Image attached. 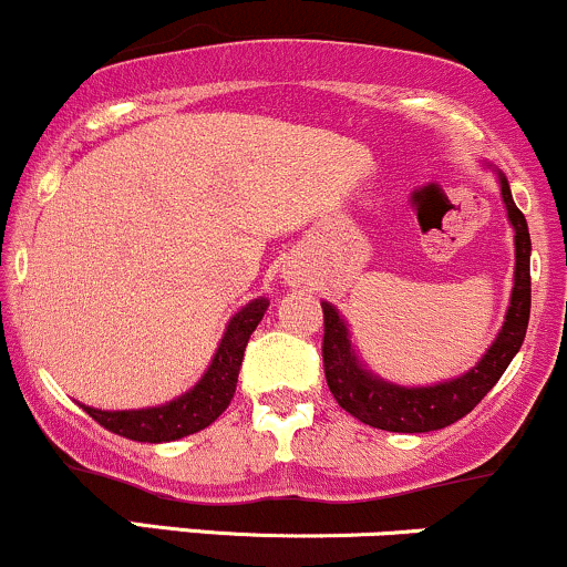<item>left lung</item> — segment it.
Wrapping results in <instances>:
<instances>
[{
	"label": "left lung",
	"mask_w": 567,
	"mask_h": 567,
	"mask_svg": "<svg viewBox=\"0 0 567 567\" xmlns=\"http://www.w3.org/2000/svg\"><path fill=\"white\" fill-rule=\"evenodd\" d=\"M498 184L506 216H509L514 229L512 301L509 309H506L504 328L498 330L493 347L464 375L434 383V386H400V383L379 379L357 360L349 341V328L336 311V306L328 301L322 303L324 379H328V386L338 405L354 419H360L362 424L408 434L451 426L480 405V400L496 386V381L504 375L514 354L523 347L530 320V234L528 220L514 205L512 188L506 184L504 173H498Z\"/></svg>",
	"instance_id": "8db88e82"
}]
</instances>
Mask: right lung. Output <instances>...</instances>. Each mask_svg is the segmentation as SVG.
I'll list each match as a JSON object with an SVG mask.
<instances>
[{
	"label": "right lung",
	"instance_id": "add662e5",
	"mask_svg": "<svg viewBox=\"0 0 567 567\" xmlns=\"http://www.w3.org/2000/svg\"><path fill=\"white\" fill-rule=\"evenodd\" d=\"M266 309H269V301L256 298L231 317L210 368L205 370L197 386L188 389L178 400L143 410H97L82 405L84 413L109 432L135 442H171L210 426L229 408L234 389H237L245 347L252 330L264 320Z\"/></svg>",
	"mask_w": 567,
	"mask_h": 567
}]
</instances>
